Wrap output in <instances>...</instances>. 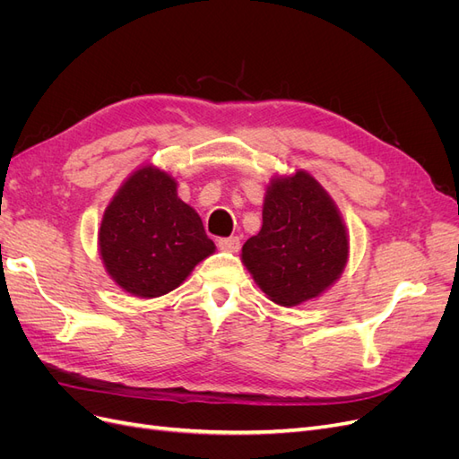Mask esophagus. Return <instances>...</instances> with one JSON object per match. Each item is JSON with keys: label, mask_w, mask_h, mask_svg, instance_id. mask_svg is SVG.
<instances>
[{"label": "esophagus", "mask_w": 459, "mask_h": 459, "mask_svg": "<svg viewBox=\"0 0 459 459\" xmlns=\"http://www.w3.org/2000/svg\"><path fill=\"white\" fill-rule=\"evenodd\" d=\"M239 238H224V239H218V247L220 251L224 253H238L239 251Z\"/></svg>", "instance_id": "esophagus-1"}]
</instances>
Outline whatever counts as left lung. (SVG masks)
Segmentation results:
<instances>
[{
  "mask_svg": "<svg viewBox=\"0 0 459 459\" xmlns=\"http://www.w3.org/2000/svg\"><path fill=\"white\" fill-rule=\"evenodd\" d=\"M351 239L335 201L307 170L275 174L262 203V228L241 248L262 293L290 308L322 297L342 275Z\"/></svg>",
  "mask_w": 459,
  "mask_h": 459,
  "instance_id": "obj_1",
  "label": "left lung"
}]
</instances>
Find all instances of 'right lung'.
Listing matches in <instances>:
<instances>
[{
	"label": "right lung",
	"instance_id": "right-lung-1",
	"mask_svg": "<svg viewBox=\"0 0 459 459\" xmlns=\"http://www.w3.org/2000/svg\"><path fill=\"white\" fill-rule=\"evenodd\" d=\"M97 248L107 275L124 293L157 299L182 285L216 245L195 208L178 197L176 178L143 164L108 201Z\"/></svg>",
	"mask_w": 459,
	"mask_h": 459
}]
</instances>
